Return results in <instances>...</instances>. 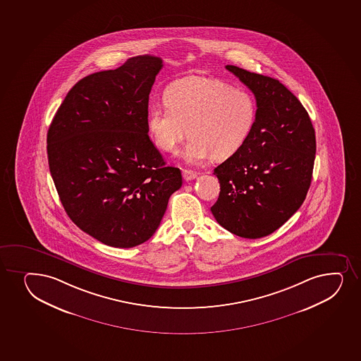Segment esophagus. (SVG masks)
I'll return each mask as SVG.
<instances>
[{"instance_id":"obj_1","label":"esophagus","mask_w":361,"mask_h":361,"mask_svg":"<svg viewBox=\"0 0 361 361\" xmlns=\"http://www.w3.org/2000/svg\"><path fill=\"white\" fill-rule=\"evenodd\" d=\"M183 176L186 181H190V180H195L197 178V173L195 171H187V169H183Z\"/></svg>"}]
</instances>
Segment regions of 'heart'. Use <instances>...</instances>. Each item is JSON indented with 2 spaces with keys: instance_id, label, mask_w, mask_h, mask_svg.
Segmentation results:
<instances>
[{
  "instance_id": "1",
  "label": "heart",
  "mask_w": 361,
  "mask_h": 361,
  "mask_svg": "<svg viewBox=\"0 0 361 361\" xmlns=\"http://www.w3.org/2000/svg\"><path fill=\"white\" fill-rule=\"evenodd\" d=\"M166 106H152L147 127L156 145L174 152L187 138L183 159L200 164L227 159L246 144L257 118V103L248 91L215 78H187L166 94Z\"/></svg>"
}]
</instances>
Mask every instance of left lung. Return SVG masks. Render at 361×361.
<instances>
[{
  "label": "left lung",
  "mask_w": 361,
  "mask_h": 361,
  "mask_svg": "<svg viewBox=\"0 0 361 361\" xmlns=\"http://www.w3.org/2000/svg\"><path fill=\"white\" fill-rule=\"evenodd\" d=\"M255 94V128L243 149L215 168L221 185L211 212L235 235L271 234L304 203L312 180L316 135L299 99L274 78L228 65Z\"/></svg>",
  "instance_id": "1"
}]
</instances>
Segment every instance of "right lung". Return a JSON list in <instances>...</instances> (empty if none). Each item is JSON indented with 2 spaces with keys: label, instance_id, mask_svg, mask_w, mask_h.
<instances>
[{
  "label": "right lung",
  "instance_id": "add662e5",
  "mask_svg": "<svg viewBox=\"0 0 361 361\" xmlns=\"http://www.w3.org/2000/svg\"><path fill=\"white\" fill-rule=\"evenodd\" d=\"M162 67V59L142 55L82 78L49 127V169L67 215L111 247L150 239L183 185L147 134L149 96Z\"/></svg>",
  "mask_w": 361,
  "mask_h": 361
}]
</instances>
